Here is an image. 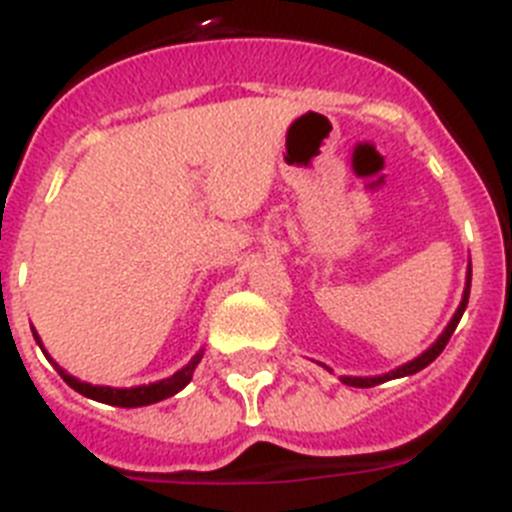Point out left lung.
Instances as JSON below:
<instances>
[{
  "label": "left lung",
  "instance_id": "1",
  "mask_svg": "<svg viewBox=\"0 0 512 512\" xmlns=\"http://www.w3.org/2000/svg\"><path fill=\"white\" fill-rule=\"evenodd\" d=\"M469 287H472V261H469V266H467V284H464V295H461V302H459V307H456L454 318H451L449 325L443 328V333L436 338V343H431V348H425L423 354L415 356V359L408 361V364L397 366V369H392V372L379 374V377H341V382L348 384V387H374V384L390 382V379L410 377V374H415V372H420V369H425V366L431 364V361H436V356L441 354L443 348H446V343H449L451 333H454L456 325H459V320H461V315H464V310H467ZM325 369H328V366H325ZM328 372H330V369H328Z\"/></svg>",
  "mask_w": 512,
  "mask_h": 512
}]
</instances>
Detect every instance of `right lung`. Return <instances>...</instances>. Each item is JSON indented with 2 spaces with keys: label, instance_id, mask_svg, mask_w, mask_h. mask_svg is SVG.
<instances>
[{
  "label": "right lung",
  "instance_id": "1",
  "mask_svg": "<svg viewBox=\"0 0 512 512\" xmlns=\"http://www.w3.org/2000/svg\"><path fill=\"white\" fill-rule=\"evenodd\" d=\"M33 336H35V343L43 348L45 359L56 366V372L61 374L63 382L69 384V387H74L79 395L89 397V400L104 402V405H115V408H143V405H153V402H161V400H166V397H174L176 392H182L184 387L192 382L194 369H197V364L202 361V354H205V351H197V354L189 359L187 366H182L179 372H174L171 377L161 379V382L138 384V387H104V384H89V382H81V379L71 377L66 369H61V366H58L56 361L48 356V351H45L43 341H40L38 330L35 328H33Z\"/></svg>",
  "mask_w": 512,
  "mask_h": 512
}]
</instances>
